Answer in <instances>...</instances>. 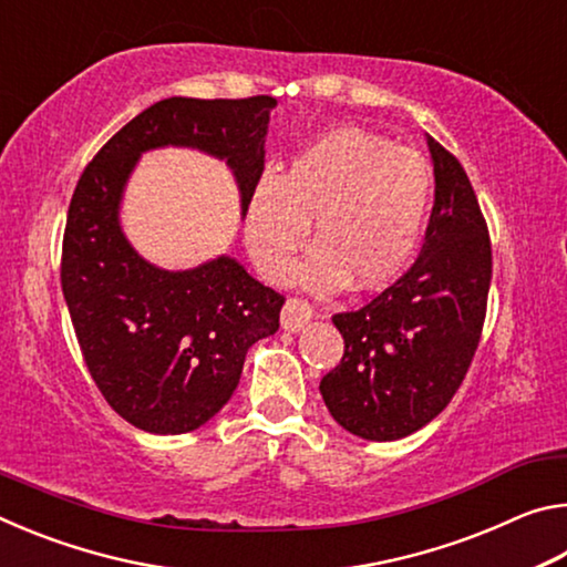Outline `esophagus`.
I'll use <instances>...</instances> for the list:
<instances>
[{
	"mask_svg": "<svg viewBox=\"0 0 567 567\" xmlns=\"http://www.w3.org/2000/svg\"><path fill=\"white\" fill-rule=\"evenodd\" d=\"M312 315H315V310L310 302L302 300V297H290V300H287L282 307V328L290 332L302 330L305 324L312 320Z\"/></svg>",
	"mask_w": 567,
	"mask_h": 567,
	"instance_id": "obj_1",
	"label": "esophagus"
}]
</instances>
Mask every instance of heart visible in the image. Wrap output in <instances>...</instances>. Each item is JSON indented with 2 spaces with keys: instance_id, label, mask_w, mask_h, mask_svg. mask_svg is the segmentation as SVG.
<instances>
[{
  "instance_id": "obj_1",
  "label": "heart",
  "mask_w": 567,
  "mask_h": 567,
  "mask_svg": "<svg viewBox=\"0 0 567 567\" xmlns=\"http://www.w3.org/2000/svg\"><path fill=\"white\" fill-rule=\"evenodd\" d=\"M433 172L412 147L360 127H340L265 169L245 205V243L267 280H285L315 219L320 247L300 277L318 292L348 280L378 290L410 265L425 227Z\"/></svg>"
}]
</instances>
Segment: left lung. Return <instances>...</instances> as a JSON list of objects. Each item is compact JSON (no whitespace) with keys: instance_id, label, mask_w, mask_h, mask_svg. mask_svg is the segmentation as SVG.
Instances as JSON below:
<instances>
[{"instance_id":"left-lung-1","label":"left lung","mask_w":567,"mask_h":567,"mask_svg":"<svg viewBox=\"0 0 567 567\" xmlns=\"http://www.w3.org/2000/svg\"><path fill=\"white\" fill-rule=\"evenodd\" d=\"M435 205L415 265L360 310L332 315L344 340L320 382L330 415L364 440H400L463 385L483 334L493 245L463 165L427 137Z\"/></svg>"}]
</instances>
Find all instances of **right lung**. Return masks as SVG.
<instances>
[{
	"label": "right lung",
	"mask_w": 567,
	"mask_h": 567,
	"mask_svg": "<svg viewBox=\"0 0 567 567\" xmlns=\"http://www.w3.org/2000/svg\"><path fill=\"white\" fill-rule=\"evenodd\" d=\"M275 97H169L104 142L76 182L62 239L60 280L82 358L110 408L134 427L182 435L217 415L245 354L280 328L285 295L229 257L167 272L124 239L117 207L134 162L162 145L199 147L235 169L243 213L265 169Z\"/></svg>",
	"instance_id": "add662e5"
}]
</instances>
